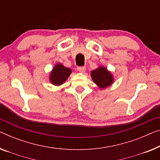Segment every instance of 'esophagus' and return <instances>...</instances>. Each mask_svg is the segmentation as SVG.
<instances>
[{
    "instance_id": "34e87169",
    "label": "esophagus",
    "mask_w": 160,
    "mask_h": 160,
    "mask_svg": "<svg viewBox=\"0 0 160 160\" xmlns=\"http://www.w3.org/2000/svg\"><path fill=\"white\" fill-rule=\"evenodd\" d=\"M78 70L80 72H84L86 70V68L85 67H78Z\"/></svg>"
}]
</instances>
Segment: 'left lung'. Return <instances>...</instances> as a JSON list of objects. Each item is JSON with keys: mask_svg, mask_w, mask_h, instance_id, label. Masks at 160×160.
Segmentation results:
<instances>
[{"mask_svg": "<svg viewBox=\"0 0 160 160\" xmlns=\"http://www.w3.org/2000/svg\"><path fill=\"white\" fill-rule=\"evenodd\" d=\"M90 75L92 81L101 89L110 86L113 82V75L104 67L100 66L92 70Z\"/></svg>", "mask_w": 160, "mask_h": 160, "instance_id": "obj_1", "label": "left lung"}]
</instances>
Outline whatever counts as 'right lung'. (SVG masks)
<instances>
[{
    "label": "right lung",
    "instance_id": "right-lung-1",
    "mask_svg": "<svg viewBox=\"0 0 160 160\" xmlns=\"http://www.w3.org/2000/svg\"><path fill=\"white\" fill-rule=\"evenodd\" d=\"M71 73L70 68H65L61 63H57L50 72L49 81L54 85H61L68 80Z\"/></svg>",
    "mask_w": 160,
    "mask_h": 160
}]
</instances>
